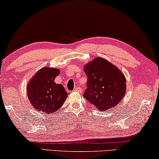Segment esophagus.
Segmentation results:
<instances>
[{"label":"esophagus","instance_id":"34e87169","mask_svg":"<svg viewBox=\"0 0 159 159\" xmlns=\"http://www.w3.org/2000/svg\"><path fill=\"white\" fill-rule=\"evenodd\" d=\"M74 91H77V92H81V91H82V89H81V88L80 87H75V89H74Z\"/></svg>","mask_w":159,"mask_h":159}]
</instances>
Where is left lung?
<instances>
[{
  "mask_svg": "<svg viewBox=\"0 0 159 159\" xmlns=\"http://www.w3.org/2000/svg\"><path fill=\"white\" fill-rule=\"evenodd\" d=\"M88 78L84 97L101 111L115 107L126 92V80L118 67L101 57L85 65Z\"/></svg>",
  "mask_w": 159,
  "mask_h": 159,
  "instance_id": "obj_1",
  "label": "left lung"
}]
</instances>
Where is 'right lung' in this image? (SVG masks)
Segmentation results:
<instances>
[{
    "mask_svg": "<svg viewBox=\"0 0 159 159\" xmlns=\"http://www.w3.org/2000/svg\"><path fill=\"white\" fill-rule=\"evenodd\" d=\"M59 73L58 68L43 67L28 81L27 96L35 110L51 114L62 106L68 93L54 81Z\"/></svg>",
    "mask_w": 159,
    "mask_h": 159,
    "instance_id": "obj_1",
    "label": "right lung"
}]
</instances>
